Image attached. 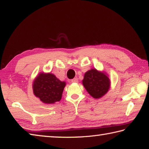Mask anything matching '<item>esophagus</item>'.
Segmentation results:
<instances>
[{
    "instance_id": "34e87169",
    "label": "esophagus",
    "mask_w": 149,
    "mask_h": 149,
    "mask_svg": "<svg viewBox=\"0 0 149 149\" xmlns=\"http://www.w3.org/2000/svg\"><path fill=\"white\" fill-rule=\"evenodd\" d=\"M72 83H77L78 82V79L77 77H75L74 79H72Z\"/></svg>"
}]
</instances>
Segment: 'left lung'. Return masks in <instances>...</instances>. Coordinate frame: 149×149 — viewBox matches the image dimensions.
<instances>
[{"mask_svg": "<svg viewBox=\"0 0 149 149\" xmlns=\"http://www.w3.org/2000/svg\"><path fill=\"white\" fill-rule=\"evenodd\" d=\"M82 84L88 93L94 99H100L110 88V80L105 72L95 68L88 70L84 74Z\"/></svg>", "mask_w": 149, "mask_h": 149, "instance_id": "left-lung-1", "label": "left lung"}]
</instances>
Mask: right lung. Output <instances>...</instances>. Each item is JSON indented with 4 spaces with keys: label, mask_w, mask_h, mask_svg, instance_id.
<instances>
[{
    "label": "right lung",
    "mask_w": 149,
    "mask_h": 149,
    "mask_svg": "<svg viewBox=\"0 0 149 149\" xmlns=\"http://www.w3.org/2000/svg\"><path fill=\"white\" fill-rule=\"evenodd\" d=\"M65 85L53 74L40 72L33 82V91L35 97L45 104H54L61 100Z\"/></svg>",
    "instance_id": "1"
}]
</instances>
